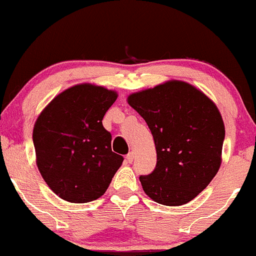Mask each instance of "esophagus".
Returning a JSON list of instances; mask_svg holds the SVG:
<instances>
[{"label":"esophagus","instance_id":"1","mask_svg":"<svg viewBox=\"0 0 256 256\" xmlns=\"http://www.w3.org/2000/svg\"><path fill=\"white\" fill-rule=\"evenodd\" d=\"M126 160H127V162H129V164H130V162H133V160H134L133 152H129L127 156H126Z\"/></svg>","mask_w":256,"mask_h":256}]
</instances>
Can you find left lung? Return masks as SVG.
I'll use <instances>...</instances> for the list:
<instances>
[{
	"label": "left lung",
	"instance_id": "8db88e82",
	"mask_svg": "<svg viewBox=\"0 0 256 256\" xmlns=\"http://www.w3.org/2000/svg\"><path fill=\"white\" fill-rule=\"evenodd\" d=\"M154 138L156 166L140 176L144 192L164 206H182L210 185L222 164L226 128L214 102L191 84L168 80L128 96Z\"/></svg>",
	"mask_w": 256,
	"mask_h": 256
}]
</instances>
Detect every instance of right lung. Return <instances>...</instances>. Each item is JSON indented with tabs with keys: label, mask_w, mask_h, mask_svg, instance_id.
Masks as SVG:
<instances>
[{
	"label": "right lung",
	"mask_w": 256,
	"mask_h": 256,
	"mask_svg": "<svg viewBox=\"0 0 256 256\" xmlns=\"http://www.w3.org/2000/svg\"><path fill=\"white\" fill-rule=\"evenodd\" d=\"M118 94L94 84H78L55 96L33 128L36 162L52 192L71 204L101 197L123 162L110 149L104 116Z\"/></svg>",
	"instance_id": "right-lung-1"
}]
</instances>
